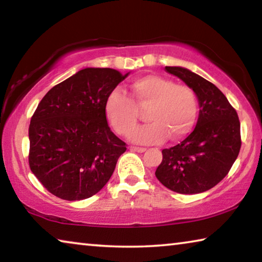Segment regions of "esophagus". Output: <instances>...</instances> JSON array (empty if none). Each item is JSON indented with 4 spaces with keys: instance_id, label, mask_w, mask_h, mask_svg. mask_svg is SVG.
Wrapping results in <instances>:
<instances>
[{
    "instance_id": "obj_1",
    "label": "esophagus",
    "mask_w": 262,
    "mask_h": 262,
    "mask_svg": "<svg viewBox=\"0 0 262 262\" xmlns=\"http://www.w3.org/2000/svg\"><path fill=\"white\" fill-rule=\"evenodd\" d=\"M130 150L132 151H136V152H144L147 149L141 148V147H130Z\"/></svg>"
}]
</instances>
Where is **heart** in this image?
Masks as SVG:
<instances>
[{
  "instance_id": "obj_1",
  "label": "heart",
  "mask_w": 262,
  "mask_h": 262,
  "mask_svg": "<svg viewBox=\"0 0 262 262\" xmlns=\"http://www.w3.org/2000/svg\"><path fill=\"white\" fill-rule=\"evenodd\" d=\"M145 111L150 123L132 134V140L141 144L183 139L193 129L199 114L198 96L192 88L176 84L171 79L145 75L130 83V98L114 90L104 105L105 117L114 130L128 136L139 120L137 110Z\"/></svg>"
}]
</instances>
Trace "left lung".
Segmentation results:
<instances>
[{
	"label": "left lung",
	"mask_w": 262,
	"mask_h": 262,
	"mask_svg": "<svg viewBox=\"0 0 262 262\" xmlns=\"http://www.w3.org/2000/svg\"><path fill=\"white\" fill-rule=\"evenodd\" d=\"M195 91L200 112L196 127L180 142L163 149L157 179L180 194H198L229 173L242 147L238 114L219 88L183 67H165Z\"/></svg>",
	"instance_id": "8db88e82"
}]
</instances>
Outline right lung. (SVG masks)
<instances>
[{
    "mask_svg": "<svg viewBox=\"0 0 262 262\" xmlns=\"http://www.w3.org/2000/svg\"><path fill=\"white\" fill-rule=\"evenodd\" d=\"M128 74L82 69L53 86L39 103L29 127V164L53 195L84 200L98 193L113 174L127 148L111 130L104 105Z\"/></svg>",
    "mask_w": 262,
    "mask_h": 262,
    "instance_id": "obj_1",
    "label": "right lung"
}]
</instances>
